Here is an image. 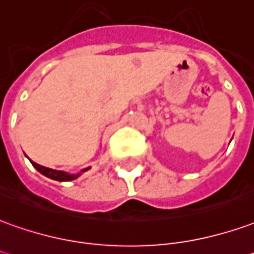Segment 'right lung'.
<instances>
[{
  "instance_id": "add662e5",
  "label": "right lung",
  "mask_w": 254,
  "mask_h": 254,
  "mask_svg": "<svg viewBox=\"0 0 254 254\" xmlns=\"http://www.w3.org/2000/svg\"><path fill=\"white\" fill-rule=\"evenodd\" d=\"M31 164L34 166L35 169L38 170L40 173H42L44 176L49 177V179H53V180H58V182H70V180H74V179H77L81 173H77V175H68V173H65V172H62V170H55V169H49V168H45V166H41V165L35 164L31 161ZM89 168H86L85 170H88Z\"/></svg>"
}]
</instances>
